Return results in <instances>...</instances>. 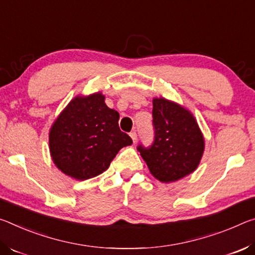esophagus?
<instances>
[{
  "mask_svg": "<svg viewBox=\"0 0 255 255\" xmlns=\"http://www.w3.org/2000/svg\"><path fill=\"white\" fill-rule=\"evenodd\" d=\"M130 136L132 137V141L133 142H136V140H137V134H136V132L135 131H133V132H131L130 133Z\"/></svg>",
  "mask_w": 255,
  "mask_h": 255,
  "instance_id": "obj_1",
  "label": "esophagus"
}]
</instances>
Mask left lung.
I'll use <instances>...</instances> for the list:
<instances>
[{"label":"left lung","mask_w":255,"mask_h":255,"mask_svg":"<svg viewBox=\"0 0 255 255\" xmlns=\"http://www.w3.org/2000/svg\"><path fill=\"white\" fill-rule=\"evenodd\" d=\"M151 145H137L149 170L161 182L177 181L197 168L204 140L190 112L164 98L153 99Z\"/></svg>","instance_id":"obj_1"}]
</instances>
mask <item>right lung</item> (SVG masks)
<instances>
[{"mask_svg": "<svg viewBox=\"0 0 255 255\" xmlns=\"http://www.w3.org/2000/svg\"><path fill=\"white\" fill-rule=\"evenodd\" d=\"M119 119V113L106 106L102 94L74 98L49 132L55 165L80 181L105 172L120 149L132 143L128 134L120 130Z\"/></svg>", "mask_w": 255, "mask_h": 255, "instance_id": "right-lung-1", "label": "right lung"}]
</instances>
